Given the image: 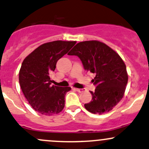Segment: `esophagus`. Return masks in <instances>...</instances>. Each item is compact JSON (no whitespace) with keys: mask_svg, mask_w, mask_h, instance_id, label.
<instances>
[{"mask_svg":"<svg viewBox=\"0 0 149 149\" xmlns=\"http://www.w3.org/2000/svg\"><path fill=\"white\" fill-rule=\"evenodd\" d=\"M75 90H76V91L78 93H83V92H84L85 91H86L84 88H75Z\"/></svg>","mask_w":149,"mask_h":149,"instance_id":"esophagus-1","label":"esophagus"}]
</instances>
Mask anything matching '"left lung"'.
Segmentation results:
<instances>
[{
    "label": "left lung",
    "instance_id": "obj_1",
    "mask_svg": "<svg viewBox=\"0 0 149 149\" xmlns=\"http://www.w3.org/2000/svg\"><path fill=\"white\" fill-rule=\"evenodd\" d=\"M79 57L84 69L95 75L92 82L96 88L90 91L92 100L85 108L93 114H102L113 109L123 97L128 81L126 65L120 55L99 41L78 43L68 53Z\"/></svg>",
    "mask_w": 149,
    "mask_h": 149
}]
</instances>
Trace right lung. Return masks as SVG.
Instances as JSON below:
<instances>
[{"label":"right lung","instance_id":"right-lung-1","mask_svg":"<svg viewBox=\"0 0 149 149\" xmlns=\"http://www.w3.org/2000/svg\"><path fill=\"white\" fill-rule=\"evenodd\" d=\"M76 42L54 41L37 47L24 59L19 72V83L24 97L39 113L51 116L59 113L65 105L70 87L52 85L50 74L56 62Z\"/></svg>","mask_w":149,"mask_h":149}]
</instances>
